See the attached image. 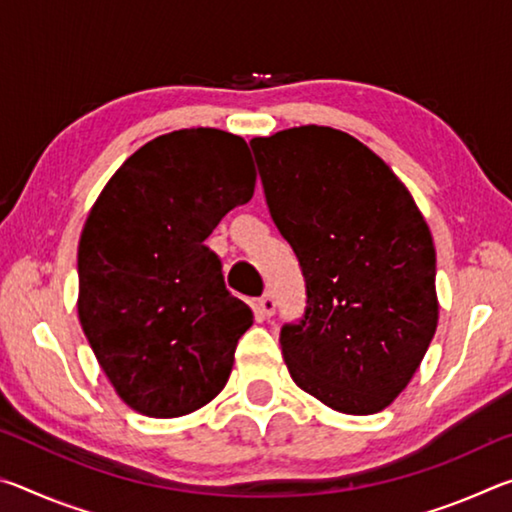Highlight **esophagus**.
<instances>
[{
    "instance_id": "1",
    "label": "esophagus",
    "mask_w": 512,
    "mask_h": 512,
    "mask_svg": "<svg viewBox=\"0 0 512 512\" xmlns=\"http://www.w3.org/2000/svg\"><path fill=\"white\" fill-rule=\"evenodd\" d=\"M257 311L264 318H271L275 314V298L271 296V293H264V296L257 300Z\"/></svg>"
}]
</instances>
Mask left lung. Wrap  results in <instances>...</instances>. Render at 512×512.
<instances>
[{"label":"left lung","mask_w":512,"mask_h":512,"mask_svg":"<svg viewBox=\"0 0 512 512\" xmlns=\"http://www.w3.org/2000/svg\"><path fill=\"white\" fill-rule=\"evenodd\" d=\"M268 210L307 282L282 354L302 391L370 415L395 402L438 327L436 248L395 171L343 131L298 126L253 137Z\"/></svg>","instance_id":"left-lung-1"}]
</instances>
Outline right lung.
<instances>
[{
  "label": "right lung",
  "instance_id": "add662e5",
  "mask_svg": "<svg viewBox=\"0 0 512 512\" xmlns=\"http://www.w3.org/2000/svg\"><path fill=\"white\" fill-rule=\"evenodd\" d=\"M255 180L244 137L183 128L137 149L90 207L76 311L133 411L180 418L228 384L253 311L225 289L205 239L253 198Z\"/></svg>",
  "mask_w": 512,
  "mask_h": 512
}]
</instances>
